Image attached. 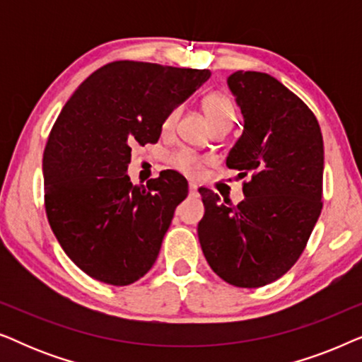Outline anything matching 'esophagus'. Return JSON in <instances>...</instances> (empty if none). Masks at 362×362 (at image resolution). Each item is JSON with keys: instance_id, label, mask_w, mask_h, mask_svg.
<instances>
[{"instance_id": "obj_1", "label": "esophagus", "mask_w": 362, "mask_h": 362, "mask_svg": "<svg viewBox=\"0 0 362 362\" xmlns=\"http://www.w3.org/2000/svg\"><path fill=\"white\" fill-rule=\"evenodd\" d=\"M189 192H191V194H197V185H196V182H189Z\"/></svg>"}]
</instances>
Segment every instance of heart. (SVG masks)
I'll return each instance as SVG.
<instances>
[{"label":"heart","instance_id":"heart-1","mask_svg":"<svg viewBox=\"0 0 362 362\" xmlns=\"http://www.w3.org/2000/svg\"><path fill=\"white\" fill-rule=\"evenodd\" d=\"M202 112H204V117L207 123H209L211 127H216V125H222V127H232L237 120V112H235V107L232 100L224 93H219V92H214V93H209V95L204 97V100H202ZM176 112H173L170 117L166 118L165 122V128L170 125L173 122V118H175ZM202 160L194 153L191 151H177L175 155L171 156V165L176 168V170H180L182 173H196L199 170Z\"/></svg>","mask_w":362,"mask_h":362}]
</instances>
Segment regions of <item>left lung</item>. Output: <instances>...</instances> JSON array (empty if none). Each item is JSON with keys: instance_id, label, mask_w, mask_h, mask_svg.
<instances>
[{"instance_id": "left-lung-1", "label": "left lung", "mask_w": 362, "mask_h": 362, "mask_svg": "<svg viewBox=\"0 0 362 362\" xmlns=\"http://www.w3.org/2000/svg\"><path fill=\"white\" fill-rule=\"evenodd\" d=\"M244 130L227 155L239 171L245 199L219 202L199 189L204 217L197 224L211 269L240 288L269 285L303 252L321 212L325 150L313 112L275 77L237 71L227 77Z\"/></svg>"}]
</instances>
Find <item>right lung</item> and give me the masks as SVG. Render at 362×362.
Here are the masks:
<instances>
[{
    "label": "right lung",
    "mask_w": 362,
    "mask_h": 362,
    "mask_svg": "<svg viewBox=\"0 0 362 362\" xmlns=\"http://www.w3.org/2000/svg\"><path fill=\"white\" fill-rule=\"evenodd\" d=\"M207 69L118 61L88 76L64 105L42 158L51 229L92 279L125 286L155 264L187 181L166 170L146 187L127 175L132 148L156 143L163 123Z\"/></svg>",
    "instance_id": "1"
}]
</instances>
